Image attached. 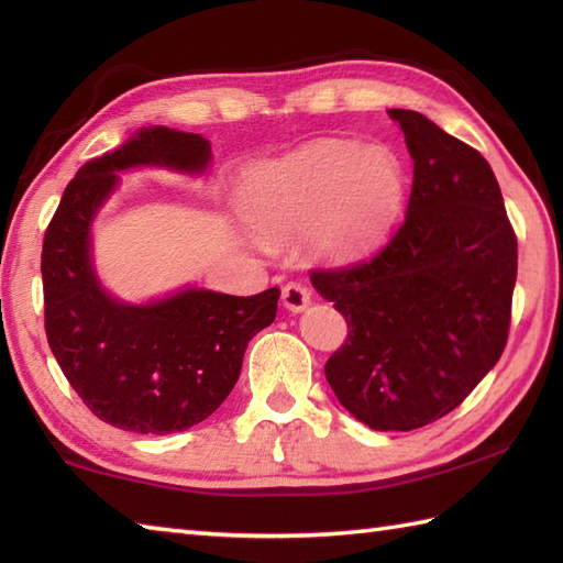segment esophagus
I'll return each mask as SVG.
<instances>
[{
	"label": "esophagus",
	"instance_id": "esophagus-1",
	"mask_svg": "<svg viewBox=\"0 0 563 563\" xmlns=\"http://www.w3.org/2000/svg\"><path fill=\"white\" fill-rule=\"evenodd\" d=\"M312 305V292H309L300 283H288L283 288V307L292 314H300Z\"/></svg>",
	"mask_w": 563,
	"mask_h": 563
}]
</instances>
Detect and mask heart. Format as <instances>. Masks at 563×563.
<instances>
[{
	"label": "heart",
	"mask_w": 563,
	"mask_h": 563,
	"mask_svg": "<svg viewBox=\"0 0 563 563\" xmlns=\"http://www.w3.org/2000/svg\"><path fill=\"white\" fill-rule=\"evenodd\" d=\"M406 200V174L387 147L314 140L249 166L239 188L244 220L263 239L305 232L319 261L363 258L385 242Z\"/></svg>",
	"instance_id": "1"
}]
</instances>
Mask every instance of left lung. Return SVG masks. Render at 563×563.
Segmentation results:
<instances>
[{"mask_svg":"<svg viewBox=\"0 0 563 563\" xmlns=\"http://www.w3.org/2000/svg\"><path fill=\"white\" fill-rule=\"evenodd\" d=\"M413 159L406 220L377 254L312 285L349 339L324 367L373 430H413L464 401L506 349L518 239L479 152L423 113L389 109Z\"/></svg>","mask_w":563,"mask_h":563,"instance_id":"obj_1","label":"left lung"}]
</instances>
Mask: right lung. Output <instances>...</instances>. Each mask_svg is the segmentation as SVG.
I'll return each instance as SVG.
<instances>
[{"instance_id":"right-lung-1","label":"right lung","mask_w":563,"mask_h":563,"mask_svg":"<svg viewBox=\"0 0 563 563\" xmlns=\"http://www.w3.org/2000/svg\"><path fill=\"white\" fill-rule=\"evenodd\" d=\"M210 140L140 128L81 166L43 242L45 331L55 361L93 416L121 430L166 435L206 421L230 397L249 341L273 324L280 290L234 297L196 285L128 302L103 288L93 220L130 169L202 176Z\"/></svg>"}]
</instances>
